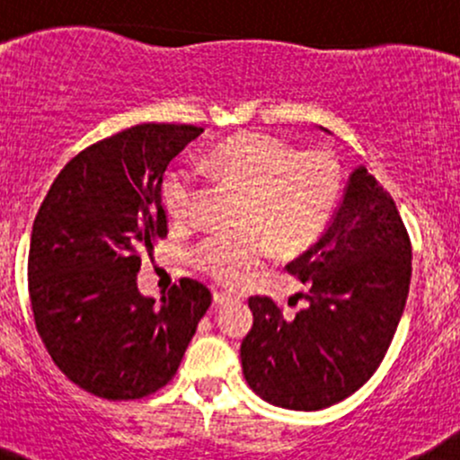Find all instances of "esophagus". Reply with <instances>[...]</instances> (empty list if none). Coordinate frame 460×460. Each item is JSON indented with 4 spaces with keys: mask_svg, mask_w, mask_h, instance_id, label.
Segmentation results:
<instances>
[{
    "mask_svg": "<svg viewBox=\"0 0 460 460\" xmlns=\"http://www.w3.org/2000/svg\"><path fill=\"white\" fill-rule=\"evenodd\" d=\"M234 300H235L234 294H229V292H214V303L216 305H229V303H234Z\"/></svg>",
    "mask_w": 460,
    "mask_h": 460,
    "instance_id": "1",
    "label": "esophagus"
}]
</instances>
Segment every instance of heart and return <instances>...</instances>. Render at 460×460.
Wrapping results in <instances>:
<instances>
[{
	"instance_id": "heart-1",
	"label": "heart",
	"mask_w": 460,
	"mask_h": 460,
	"mask_svg": "<svg viewBox=\"0 0 460 460\" xmlns=\"http://www.w3.org/2000/svg\"><path fill=\"white\" fill-rule=\"evenodd\" d=\"M205 175L246 190L244 234L205 237L192 251V263L223 285H240L279 251L309 246L329 225L341 192V172L324 151H294L288 142L261 131L231 136L200 157ZM194 181L172 172L162 197L168 214L186 223L194 214Z\"/></svg>"
}]
</instances>
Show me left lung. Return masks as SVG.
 Segmentation results:
<instances>
[{"instance_id": "obj_1", "label": "left lung", "mask_w": 460, "mask_h": 460, "mask_svg": "<svg viewBox=\"0 0 460 460\" xmlns=\"http://www.w3.org/2000/svg\"><path fill=\"white\" fill-rule=\"evenodd\" d=\"M285 270L309 285L307 307L289 318L272 298H248L252 329L242 340V372L266 402L320 411L376 372L409 296V234L366 166L352 171L320 240Z\"/></svg>"}]
</instances>
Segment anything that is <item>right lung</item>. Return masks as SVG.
Segmentation results:
<instances>
[{
	"mask_svg": "<svg viewBox=\"0 0 460 460\" xmlns=\"http://www.w3.org/2000/svg\"><path fill=\"white\" fill-rule=\"evenodd\" d=\"M194 125H136L77 153L31 226L28 288L36 331L58 367L105 400L155 394L177 374L212 294L194 279L162 303L138 292L140 251L166 237L164 171Z\"/></svg>",
	"mask_w": 460,
	"mask_h": 460,
	"instance_id": "obj_1",
	"label": "right lung"
}]
</instances>
